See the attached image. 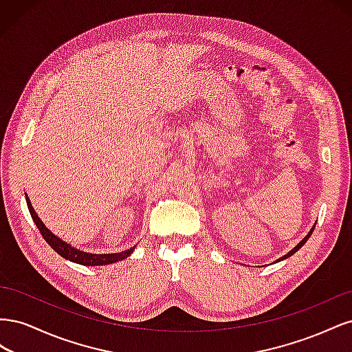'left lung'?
Wrapping results in <instances>:
<instances>
[{
  "label": "left lung",
  "mask_w": 352,
  "mask_h": 352,
  "mask_svg": "<svg viewBox=\"0 0 352 352\" xmlns=\"http://www.w3.org/2000/svg\"><path fill=\"white\" fill-rule=\"evenodd\" d=\"M313 230H314V228H313V229H311L310 232H308V235H307V236H305V238H304V239H302V241H301L300 243H298V245H296V247H295V248H294L292 251H289V252H287L286 255H283V257H282V258H279V261H280V260H285V258H287V257H291V255H294V254H295V252H296L298 250H300V248L302 247V245H304V243L307 242V239L311 236V233H313Z\"/></svg>",
  "instance_id": "left-lung-1"
}]
</instances>
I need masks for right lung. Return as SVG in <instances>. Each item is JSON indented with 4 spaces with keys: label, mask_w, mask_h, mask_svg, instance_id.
<instances>
[{
    "label": "right lung",
    "mask_w": 352,
    "mask_h": 352,
    "mask_svg": "<svg viewBox=\"0 0 352 352\" xmlns=\"http://www.w3.org/2000/svg\"><path fill=\"white\" fill-rule=\"evenodd\" d=\"M26 202H28V207H29V211H30V216H32V219H34L35 225L38 226L42 238H44L50 247L54 250L56 252H58L63 258L74 261V263H79L82 265H105V264H111V263H116V261L124 260L126 257H129V255L135 250V247H133L131 250H126V251L119 252V254H88V252L79 251L76 248H72L69 243L63 242L56 235H52V233L45 228L44 223L41 221V219L38 217V214L35 212L34 207H32L28 197H26Z\"/></svg>",
    "instance_id": "right-lung-1"
}]
</instances>
